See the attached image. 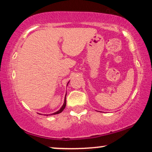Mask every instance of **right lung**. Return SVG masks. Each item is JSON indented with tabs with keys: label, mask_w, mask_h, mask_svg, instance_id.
Returning <instances> with one entry per match:
<instances>
[{
	"label": "right lung",
	"mask_w": 152,
	"mask_h": 152,
	"mask_svg": "<svg viewBox=\"0 0 152 152\" xmlns=\"http://www.w3.org/2000/svg\"><path fill=\"white\" fill-rule=\"evenodd\" d=\"M69 83V81L68 82V83ZM68 85V84H67ZM66 96H65V99H64V104H63V106H61V108L60 109L58 110V111H56V112H55V113H53V114H49V115H56V114H60V113H61L63 111H64V109H65V107H66ZM45 116H48V114H44Z\"/></svg>",
	"instance_id": "1"
}]
</instances>
